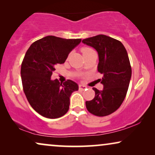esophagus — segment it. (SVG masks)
<instances>
[{
  "instance_id": "1",
  "label": "esophagus",
  "mask_w": 155,
  "mask_h": 155,
  "mask_svg": "<svg viewBox=\"0 0 155 155\" xmlns=\"http://www.w3.org/2000/svg\"><path fill=\"white\" fill-rule=\"evenodd\" d=\"M86 88H87V87L85 85H84V84H79V89L80 90H85Z\"/></svg>"
}]
</instances>
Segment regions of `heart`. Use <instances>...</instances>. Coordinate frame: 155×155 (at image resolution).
I'll return each instance as SVG.
<instances>
[{
	"label": "heart",
	"mask_w": 155,
	"mask_h": 155,
	"mask_svg": "<svg viewBox=\"0 0 155 155\" xmlns=\"http://www.w3.org/2000/svg\"><path fill=\"white\" fill-rule=\"evenodd\" d=\"M92 51H94V50H93L92 48H89V47H83V48H82V49H81V51L83 55L88 54V53Z\"/></svg>",
	"instance_id": "obj_1"
}]
</instances>
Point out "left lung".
<instances>
[{"label":"left lung","instance_id":"left-lung-1","mask_svg":"<svg viewBox=\"0 0 155 155\" xmlns=\"http://www.w3.org/2000/svg\"><path fill=\"white\" fill-rule=\"evenodd\" d=\"M82 41L98 52L97 70L103 75L101 80L103 90L93 87L94 98L86 101L87 109L94 116H108L120 107L128 92L132 74L128 54L120 41L104 35L87 38Z\"/></svg>","mask_w":155,"mask_h":155}]
</instances>
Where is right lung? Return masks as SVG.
<instances>
[{
    "label": "right lung",
    "mask_w": 155,
    "mask_h": 155,
    "mask_svg": "<svg viewBox=\"0 0 155 155\" xmlns=\"http://www.w3.org/2000/svg\"><path fill=\"white\" fill-rule=\"evenodd\" d=\"M80 39L47 36L31 44L21 65L23 91L31 107L44 117L60 118L69 109L70 97L78 90L73 80H51L55 66L64 63Z\"/></svg>",
    "instance_id": "add662e5"
}]
</instances>
